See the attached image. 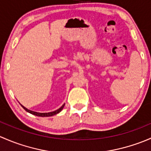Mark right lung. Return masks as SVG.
Listing matches in <instances>:
<instances>
[{
  "mask_svg": "<svg viewBox=\"0 0 151 151\" xmlns=\"http://www.w3.org/2000/svg\"><path fill=\"white\" fill-rule=\"evenodd\" d=\"M64 106H65V104L64 105H63V106H62L61 108H59V109H57V110H54V111H53V112H49V113H38V112H35V111H32V110H28L27 108H24L23 105H22V108H24V109L27 112H28V113H31V114H32V115H35V116H41V117H49V116H54V115H56V114H57V113H60V112L63 109Z\"/></svg>",
  "mask_w": 151,
  "mask_h": 151,
  "instance_id": "add662e5",
  "label": "right lung"
}]
</instances>
